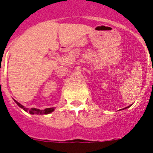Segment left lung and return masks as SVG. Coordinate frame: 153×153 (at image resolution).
Returning <instances> with one entry per match:
<instances>
[{"label":"left lung","mask_w":153,"mask_h":153,"mask_svg":"<svg viewBox=\"0 0 153 153\" xmlns=\"http://www.w3.org/2000/svg\"><path fill=\"white\" fill-rule=\"evenodd\" d=\"M130 107V105L129 106H128V107H126V108H129ZM123 109H124V108H123Z\"/></svg>","instance_id":"obj_1"}]
</instances>
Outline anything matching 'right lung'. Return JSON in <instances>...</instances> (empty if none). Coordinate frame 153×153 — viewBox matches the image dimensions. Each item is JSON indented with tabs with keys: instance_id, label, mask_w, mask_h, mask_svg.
I'll list each match as a JSON object with an SVG mask.
<instances>
[{
	"instance_id": "obj_1",
	"label": "right lung",
	"mask_w": 153,
	"mask_h": 153,
	"mask_svg": "<svg viewBox=\"0 0 153 153\" xmlns=\"http://www.w3.org/2000/svg\"><path fill=\"white\" fill-rule=\"evenodd\" d=\"M14 101L16 102V103L18 105L20 108H21L25 110V111H29V113H30V114H50V113L53 112L55 109V108H45L44 110L37 109V108H32L31 109H28L27 108L24 107L22 105L20 104L19 102H17V101L15 100Z\"/></svg>"
}]
</instances>
